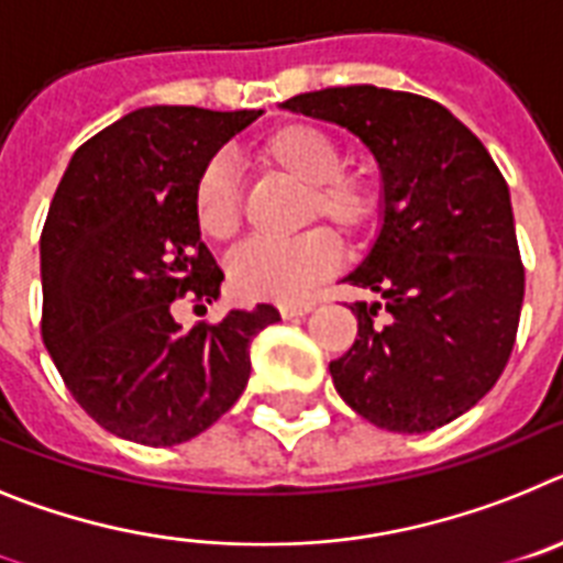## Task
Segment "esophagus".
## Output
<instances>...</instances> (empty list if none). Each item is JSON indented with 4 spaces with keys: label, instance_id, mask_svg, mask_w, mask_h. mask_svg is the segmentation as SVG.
Listing matches in <instances>:
<instances>
[{
    "label": "esophagus",
    "instance_id": "obj_1",
    "mask_svg": "<svg viewBox=\"0 0 563 563\" xmlns=\"http://www.w3.org/2000/svg\"><path fill=\"white\" fill-rule=\"evenodd\" d=\"M311 309H314V302H309V300H297V302H280V314L286 317V320H291V317H302V314H309Z\"/></svg>",
    "mask_w": 563,
    "mask_h": 563
}]
</instances>
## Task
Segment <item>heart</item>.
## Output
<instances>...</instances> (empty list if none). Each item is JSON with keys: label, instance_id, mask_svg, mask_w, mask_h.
Returning a JSON list of instances; mask_svg holds the SVG:
<instances>
[{"label": "heart", "instance_id": "obj_1", "mask_svg": "<svg viewBox=\"0 0 563 563\" xmlns=\"http://www.w3.org/2000/svg\"><path fill=\"white\" fill-rule=\"evenodd\" d=\"M254 161L272 178L302 189L297 221H329L342 238H356L379 212V189L360 169L342 166L340 146L314 124H286L257 141ZM192 212L209 241H232L243 221L241 187L223 161H209L195 178ZM336 263L329 232L311 229L283 243H249L229 261V283L246 300L297 302Z\"/></svg>", "mask_w": 563, "mask_h": 563}]
</instances>
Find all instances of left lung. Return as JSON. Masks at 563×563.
I'll return each mask as SVG.
<instances>
[{
  "label": "left lung",
  "instance_id": "left-lung-1",
  "mask_svg": "<svg viewBox=\"0 0 563 563\" xmlns=\"http://www.w3.org/2000/svg\"><path fill=\"white\" fill-rule=\"evenodd\" d=\"M280 107L345 126L383 180L379 232L342 277L379 300L351 306L356 340L329 365L336 394L394 433L453 422L496 385L516 342L525 266L507 180L485 144L424 96L354 85Z\"/></svg>",
  "mask_w": 563,
  "mask_h": 563
}]
</instances>
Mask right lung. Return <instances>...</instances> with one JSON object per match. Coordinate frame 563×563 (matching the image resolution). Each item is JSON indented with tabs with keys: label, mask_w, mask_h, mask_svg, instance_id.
<instances>
[{
	"label": "right lung",
	"mask_w": 563,
	"mask_h": 563,
	"mask_svg": "<svg viewBox=\"0 0 563 563\" xmlns=\"http://www.w3.org/2000/svg\"><path fill=\"white\" fill-rule=\"evenodd\" d=\"M263 110L141 107L78 146L42 229V340L104 430L150 448L189 442L238 402L268 302L184 331L173 302L221 297L200 241L195 178Z\"/></svg>",
	"instance_id": "right-lung-1"
}]
</instances>
